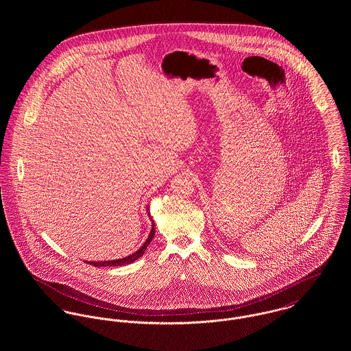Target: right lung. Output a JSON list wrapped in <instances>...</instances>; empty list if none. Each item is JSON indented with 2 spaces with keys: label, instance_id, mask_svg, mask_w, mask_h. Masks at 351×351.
Listing matches in <instances>:
<instances>
[{
  "label": "right lung",
  "instance_id": "add662e5",
  "mask_svg": "<svg viewBox=\"0 0 351 351\" xmlns=\"http://www.w3.org/2000/svg\"><path fill=\"white\" fill-rule=\"evenodd\" d=\"M149 216H150V213H149ZM154 227H155V223L151 219V231L150 234H149V238L146 239L143 246L139 250L135 251L134 254H130L128 256H124V258H120V259H113V261H100V262H97V261H86V262L93 265L95 267H101V266L102 267H108V266L113 267V266H123V265H130V263L135 262L136 259H139L145 254V251L149 247V245H150V242L152 241L154 235H155V228Z\"/></svg>",
  "mask_w": 351,
  "mask_h": 351
}]
</instances>
